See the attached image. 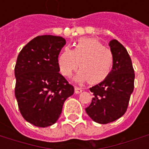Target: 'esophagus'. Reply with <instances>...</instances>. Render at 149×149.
<instances>
[{
  "label": "esophagus",
  "mask_w": 149,
  "mask_h": 149,
  "mask_svg": "<svg viewBox=\"0 0 149 149\" xmlns=\"http://www.w3.org/2000/svg\"><path fill=\"white\" fill-rule=\"evenodd\" d=\"M82 91H83V88H81L79 87H75V93L76 94L81 93Z\"/></svg>",
  "instance_id": "esophagus-1"
}]
</instances>
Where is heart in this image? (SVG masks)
I'll use <instances>...</instances> for the list:
<instances>
[{
    "label": "heart",
    "mask_w": 149,
    "mask_h": 149,
    "mask_svg": "<svg viewBox=\"0 0 149 149\" xmlns=\"http://www.w3.org/2000/svg\"><path fill=\"white\" fill-rule=\"evenodd\" d=\"M60 71L70 77L79 66L76 76L77 81H88L91 84L103 81L109 75L113 65V56L109 49L95 38H81L72 50L65 47L58 56Z\"/></svg>",
    "instance_id": "heart-1"
}]
</instances>
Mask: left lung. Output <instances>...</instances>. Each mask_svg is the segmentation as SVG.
I'll use <instances>...</instances> for the list:
<instances>
[{
	"label": "left lung",
	"mask_w": 149,
	"mask_h": 149,
	"mask_svg": "<svg viewBox=\"0 0 149 149\" xmlns=\"http://www.w3.org/2000/svg\"><path fill=\"white\" fill-rule=\"evenodd\" d=\"M113 65L109 75L89 89L93 93L85 111L99 124H108L121 117L128 109L134 89V69L127 50L116 40L109 42Z\"/></svg>",
	"instance_id": "left-lung-1"
}]
</instances>
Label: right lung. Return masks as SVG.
Segmentation results:
<instances>
[{"mask_svg": "<svg viewBox=\"0 0 149 149\" xmlns=\"http://www.w3.org/2000/svg\"><path fill=\"white\" fill-rule=\"evenodd\" d=\"M66 41L44 35L30 40L19 53L15 65V97L26 121L45 128L55 124L65 100L74 93L59 72L58 56Z\"/></svg>", "mask_w": 149, "mask_h": 149, "instance_id": "add662e5", "label": "right lung"}]
</instances>
